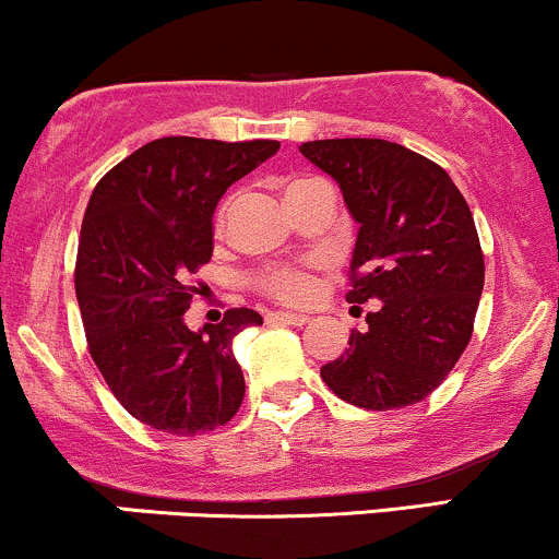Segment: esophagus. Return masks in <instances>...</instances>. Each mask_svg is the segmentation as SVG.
<instances>
[{
  "instance_id": "1",
  "label": "esophagus",
  "mask_w": 559,
  "mask_h": 559,
  "mask_svg": "<svg viewBox=\"0 0 559 559\" xmlns=\"http://www.w3.org/2000/svg\"><path fill=\"white\" fill-rule=\"evenodd\" d=\"M266 322H282V325H306V322H309V317L296 314V311H272V314H266Z\"/></svg>"
}]
</instances>
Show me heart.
<instances>
[{
	"label": "heart",
	"mask_w": 559,
	"mask_h": 559,
	"mask_svg": "<svg viewBox=\"0 0 559 559\" xmlns=\"http://www.w3.org/2000/svg\"><path fill=\"white\" fill-rule=\"evenodd\" d=\"M224 218H226V205L218 210V215H215V224L224 226ZM253 285L261 293H266V296H272L274 301L301 304L309 298L314 282H311L309 269L301 266V263H272V266H263L261 272L255 274Z\"/></svg>",
	"instance_id": "obj_1"
}]
</instances>
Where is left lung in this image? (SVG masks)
Here are the masks:
<instances>
[{
  "label": "left lung",
  "mask_w": 559,
  "mask_h": 559,
  "mask_svg": "<svg viewBox=\"0 0 559 559\" xmlns=\"http://www.w3.org/2000/svg\"><path fill=\"white\" fill-rule=\"evenodd\" d=\"M357 221L349 304L381 301L322 365L330 392L365 411L429 397L472 338L485 261L472 210L440 165L381 138L309 141Z\"/></svg>",
  "instance_id": "obj_1"
}]
</instances>
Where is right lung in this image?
Segmentation results:
<instances>
[{"instance_id": "right-lung-1", "label": "right lung", "mask_w": 559, "mask_h": 559, "mask_svg": "<svg viewBox=\"0 0 559 559\" xmlns=\"http://www.w3.org/2000/svg\"><path fill=\"white\" fill-rule=\"evenodd\" d=\"M277 148L157 138L93 189L74 272L87 349L119 405L152 429L194 437L242 405L231 341L263 317L242 306L194 333L183 314L197 293L189 277L213 255L215 205Z\"/></svg>"}]
</instances>
